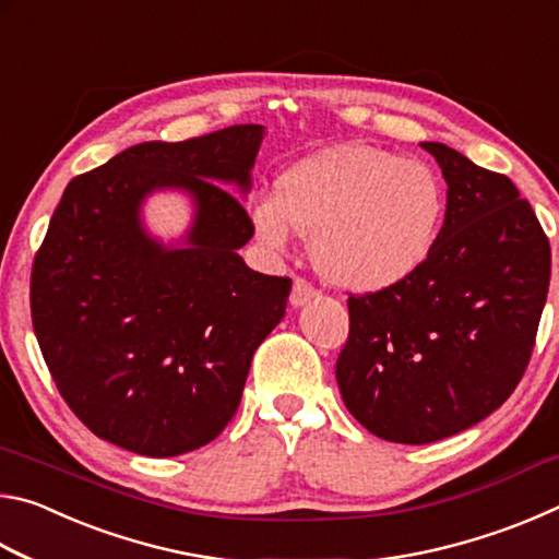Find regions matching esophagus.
<instances>
[{
	"mask_svg": "<svg viewBox=\"0 0 559 559\" xmlns=\"http://www.w3.org/2000/svg\"><path fill=\"white\" fill-rule=\"evenodd\" d=\"M313 298H316V288L310 286L308 281H302V278L293 281V290H290V306L293 308H302L306 302H310Z\"/></svg>",
	"mask_w": 559,
	"mask_h": 559,
	"instance_id": "1",
	"label": "esophagus"
}]
</instances>
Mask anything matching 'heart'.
I'll return each mask as SVG.
<instances>
[{
  "label": "heart",
  "mask_w": 559,
  "mask_h": 559,
  "mask_svg": "<svg viewBox=\"0 0 559 559\" xmlns=\"http://www.w3.org/2000/svg\"><path fill=\"white\" fill-rule=\"evenodd\" d=\"M447 192L419 159L345 143L300 159L281 175L276 197L253 204L259 239L286 251L298 231L313 239L320 276L355 293L412 278L439 241Z\"/></svg>",
  "instance_id": "obj_1"
}]
</instances>
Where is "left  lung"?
<instances>
[{"instance_id":"obj_1","label":"left lung","mask_w":559,"mask_h":559,"mask_svg":"<svg viewBox=\"0 0 559 559\" xmlns=\"http://www.w3.org/2000/svg\"><path fill=\"white\" fill-rule=\"evenodd\" d=\"M447 179L427 263L386 290L349 296L335 380L374 437L431 443L486 419L523 377L547 288L550 241L506 175L421 143Z\"/></svg>"}]
</instances>
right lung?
Here are the masks:
<instances>
[{"label": "right lung", "mask_w": 559, "mask_h": 559, "mask_svg": "<svg viewBox=\"0 0 559 559\" xmlns=\"http://www.w3.org/2000/svg\"><path fill=\"white\" fill-rule=\"evenodd\" d=\"M266 138L231 126L185 143L132 145L66 187L32 269V323L73 414L140 456H179L236 414L257 347L283 316L290 278L251 271L239 249L246 197ZM193 204L165 245L142 219L147 195Z\"/></svg>", "instance_id": "1"}]
</instances>
